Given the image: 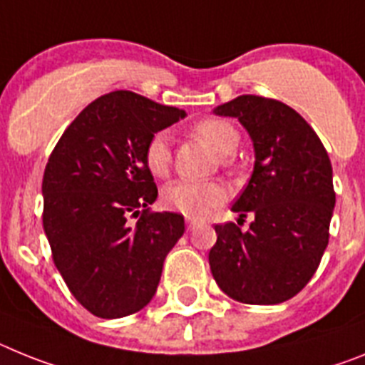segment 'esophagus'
<instances>
[{"label": "esophagus", "mask_w": 365, "mask_h": 365, "mask_svg": "<svg viewBox=\"0 0 365 365\" xmlns=\"http://www.w3.org/2000/svg\"><path fill=\"white\" fill-rule=\"evenodd\" d=\"M185 222H187V230H192V227L198 224V220H196V218H187Z\"/></svg>", "instance_id": "obj_1"}]
</instances>
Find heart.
Here are the masks:
<instances>
[{
  "instance_id": "obj_1",
  "label": "heart",
  "mask_w": 365,
  "mask_h": 365,
  "mask_svg": "<svg viewBox=\"0 0 365 365\" xmlns=\"http://www.w3.org/2000/svg\"><path fill=\"white\" fill-rule=\"evenodd\" d=\"M192 134L217 152L218 156H230L239 145V132L222 119H204L196 123ZM226 161V158H224ZM145 165L154 176H165L170 167L169 134L156 132L145 147ZM226 187L218 182H191L176 180L163 187V204L173 211L187 217H204L211 209L226 200Z\"/></svg>"
}]
</instances>
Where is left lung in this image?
Returning a JSON list of instances; mask_svg holds the SVG:
<instances>
[{
  "mask_svg": "<svg viewBox=\"0 0 365 365\" xmlns=\"http://www.w3.org/2000/svg\"><path fill=\"white\" fill-rule=\"evenodd\" d=\"M213 112L248 130L255 165L231 207L253 222L248 231L233 222L215 226L211 274L231 299L277 305L305 288L327 248L336 202L331 160L312 126L281 101L240 95Z\"/></svg>",
  "mask_w": 365,
  "mask_h": 365,
  "instance_id": "left-lung-1",
  "label": "left lung"
}]
</instances>
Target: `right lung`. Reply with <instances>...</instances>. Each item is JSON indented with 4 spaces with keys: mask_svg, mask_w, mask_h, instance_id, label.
Here are the masks:
<instances>
[{
    "mask_svg": "<svg viewBox=\"0 0 365 365\" xmlns=\"http://www.w3.org/2000/svg\"><path fill=\"white\" fill-rule=\"evenodd\" d=\"M183 117L180 108L112 91L88 104L51 152L43 231L69 292L97 318L147 307L185 231L182 215L150 213L158 187L145 165L148 139Z\"/></svg>",
    "mask_w": 365,
    "mask_h": 365,
    "instance_id": "1",
    "label": "right lung"
}]
</instances>
